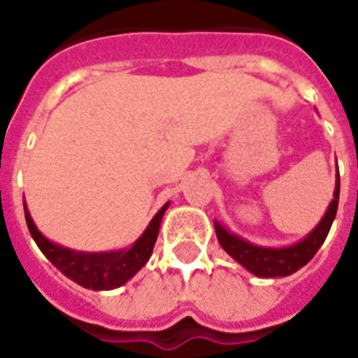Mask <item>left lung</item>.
<instances>
[{"instance_id":"obj_1","label":"left lung","mask_w":358,"mask_h":358,"mask_svg":"<svg viewBox=\"0 0 358 358\" xmlns=\"http://www.w3.org/2000/svg\"><path fill=\"white\" fill-rule=\"evenodd\" d=\"M339 201V180L336 184V192H334V199H331L330 207L326 210V215L320 220V224L316 226L313 232L308 234L307 238L295 245L282 249H270V248H259L249 241L241 240L234 234L226 232L222 226L215 222V230H217L218 243L222 245L226 253L234 257L241 266H245L249 272H253L255 276L261 278H276V276H289L295 270L303 268L305 264L316 255V251L326 240V236L330 232L331 222L336 218V210H338Z\"/></svg>"}]
</instances>
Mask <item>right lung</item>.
<instances>
[{"instance_id": "right-lung-1", "label": "right lung", "mask_w": 358, "mask_h": 358, "mask_svg": "<svg viewBox=\"0 0 358 358\" xmlns=\"http://www.w3.org/2000/svg\"><path fill=\"white\" fill-rule=\"evenodd\" d=\"M166 207L169 203L153 217L148 230L141 234V238L132 248L126 251L124 249L113 251V253H78V251L59 248L38 232L27 209H24V217H27L30 236L34 238L38 248L42 249V253L50 259L51 264L57 266L66 278H71L76 284L84 285L88 289H115L126 284L149 261Z\"/></svg>"}]
</instances>
